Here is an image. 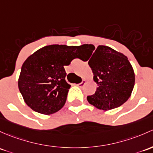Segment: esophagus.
<instances>
[{
	"instance_id": "obj_1",
	"label": "esophagus",
	"mask_w": 153,
	"mask_h": 153,
	"mask_svg": "<svg viewBox=\"0 0 153 153\" xmlns=\"http://www.w3.org/2000/svg\"><path fill=\"white\" fill-rule=\"evenodd\" d=\"M86 80H83V81L81 82V83H78V84H77V86H79V87H83V86H84L85 84H86Z\"/></svg>"
}]
</instances>
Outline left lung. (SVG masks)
<instances>
[{
	"instance_id": "1",
	"label": "left lung",
	"mask_w": 153,
	"mask_h": 153,
	"mask_svg": "<svg viewBox=\"0 0 153 153\" xmlns=\"http://www.w3.org/2000/svg\"><path fill=\"white\" fill-rule=\"evenodd\" d=\"M81 48L91 52L88 64L97 84L95 93L87 96L88 102L104 111L125 103L135 84L134 71L127 56L105 45H99L96 50L93 45L85 44Z\"/></svg>"
}]
</instances>
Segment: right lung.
I'll return each instance as SVG.
<instances>
[{
	"label": "right lung",
	"mask_w": 153,
	"mask_h": 153,
	"mask_svg": "<svg viewBox=\"0 0 153 153\" xmlns=\"http://www.w3.org/2000/svg\"><path fill=\"white\" fill-rule=\"evenodd\" d=\"M81 46L51 45L43 47L24 62L18 88L32 110L50 115L59 111L67 100L70 85L64 66L69 65Z\"/></svg>",
	"instance_id": "1"
}]
</instances>
